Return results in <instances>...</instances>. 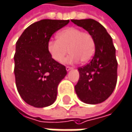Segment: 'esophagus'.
Masks as SVG:
<instances>
[{
  "label": "esophagus",
  "mask_w": 132,
  "mask_h": 132,
  "mask_svg": "<svg viewBox=\"0 0 132 132\" xmlns=\"http://www.w3.org/2000/svg\"><path fill=\"white\" fill-rule=\"evenodd\" d=\"M72 69H73L72 67H65V70H67V71H69V70H70Z\"/></svg>",
  "instance_id": "obj_1"
}]
</instances>
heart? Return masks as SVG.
Segmentation results:
<instances>
[{
  "mask_svg": "<svg viewBox=\"0 0 132 132\" xmlns=\"http://www.w3.org/2000/svg\"><path fill=\"white\" fill-rule=\"evenodd\" d=\"M58 39L48 42V50L52 58L62 62L68 52L70 55L65 60L67 63L88 62L94 56L95 42L89 32L83 31L77 28H67L58 33Z\"/></svg>",
  "mask_w": 132,
  "mask_h": 132,
  "instance_id": "heart-1",
  "label": "heart"
}]
</instances>
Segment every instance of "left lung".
Instances as JSON below:
<instances>
[{"label":"left lung","mask_w":132,"mask_h":132,"mask_svg":"<svg viewBox=\"0 0 132 132\" xmlns=\"http://www.w3.org/2000/svg\"><path fill=\"white\" fill-rule=\"evenodd\" d=\"M94 38L95 53L89 63L79 67L80 79L75 86L79 98L86 104L104 102L113 93L118 79V62L112 38L105 28L94 19H72Z\"/></svg>","instance_id":"8db88e82"}]
</instances>
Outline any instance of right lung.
Here are the masks:
<instances>
[{
	"mask_svg": "<svg viewBox=\"0 0 132 132\" xmlns=\"http://www.w3.org/2000/svg\"><path fill=\"white\" fill-rule=\"evenodd\" d=\"M69 20L43 19L29 25L16 42L14 75L21 98L35 108L48 107L57 97V87L65 77V67L55 61L48 42Z\"/></svg>",
	"mask_w": 132,
	"mask_h": 132,
	"instance_id": "1",
	"label": "right lung"
}]
</instances>
